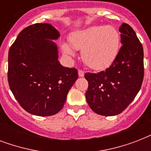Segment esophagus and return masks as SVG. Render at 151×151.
Wrapping results in <instances>:
<instances>
[{
    "instance_id": "esophagus-1",
    "label": "esophagus",
    "mask_w": 151,
    "mask_h": 151,
    "mask_svg": "<svg viewBox=\"0 0 151 151\" xmlns=\"http://www.w3.org/2000/svg\"><path fill=\"white\" fill-rule=\"evenodd\" d=\"M84 75H85V72L83 70H78V76L81 77V78H82V77H84Z\"/></svg>"
}]
</instances>
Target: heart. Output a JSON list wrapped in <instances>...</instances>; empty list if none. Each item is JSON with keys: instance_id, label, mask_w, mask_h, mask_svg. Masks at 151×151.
I'll return each instance as SVG.
<instances>
[{"instance_id": "obj_1", "label": "heart", "mask_w": 151, "mask_h": 151, "mask_svg": "<svg viewBox=\"0 0 151 151\" xmlns=\"http://www.w3.org/2000/svg\"><path fill=\"white\" fill-rule=\"evenodd\" d=\"M70 44L63 43L62 50L69 57L75 56L76 50H82V58L87 66L94 70L110 66L120 49V34L112 26H94L72 33Z\"/></svg>"}]
</instances>
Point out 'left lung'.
Wrapping results in <instances>:
<instances>
[{
	"mask_svg": "<svg viewBox=\"0 0 151 151\" xmlns=\"http://www.w3.org/2000/svg\"><path fill=\"white\" fill-rule=\"evenodd\" d=\"M121 43L112 65L99 73H86L88 82L85 98L90 108L103 116L119 114L132 102L140 89L144 75L143 48L129 24L120 27Z\"/></svg>",
	"mask_w": 151,
	"mask_h": 151,
	"instance_id": "left-lung-1",
	"label": "left lung"
}]
</instances>
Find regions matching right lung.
I'll use <instances>...</instances> for the list:
<instances>
[{"label": "right lung", "mask_w": 151, "mask_h": 151, "mask_svg": "<svg viewBox=\"0 0 151 151\" xmlns=\"http://www.w3.org/2000/svg\"><path fill=\"white\" fill-rule=\"evenodd\" d=\"M59 32L48 23L26 27L8 52V80L20 106L29 114L51 116L61 110L78 78L77 69L63 66L54 40Z\"/></svg>", "instance_id": "1"}]
</instances>
